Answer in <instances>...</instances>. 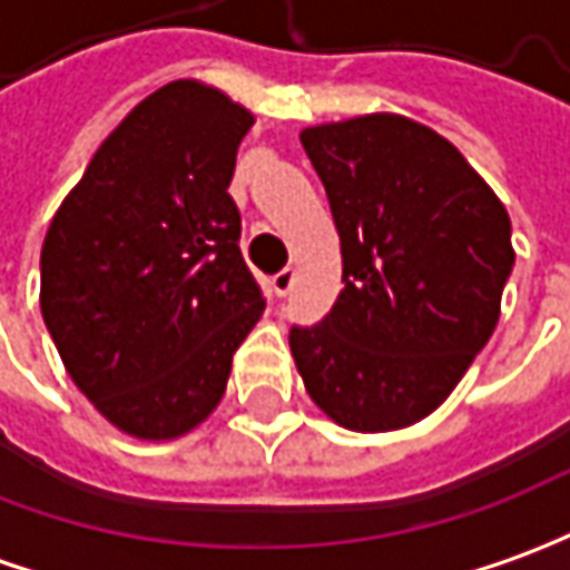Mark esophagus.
<instances>
[{"instance_id":"obj_1","label":"esophagus","mask_w":570,"mask_h":570,"mask_svg":"<svg viewBox=\"0 0 570 570\" xmlns=\"http://www.w3.org/2000/svg\"><path fill=\"white\" fill-rule=\"evenodd\" d=\"M293 284H296V271L293 268L277 271V274L271 277V286H274V293H277V296H289Z\"/></svg>"}]
</instances>
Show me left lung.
<instances>
[{"mask_svg": "<svg viewBox=\"0 0 570 570\" xmlns=\"http://www.w3.org/2000/svg\"><path fill=\"white\" fill-rule=\"evenodd\" d=\"M299 139L331 199L346 281L331 315L289 334L305 393L346 431L412 428L497 331L514 265L509 212L446 137L396 111Z\"/></svg>", "mask_w": 570, "mask_h": 570, "instance_id": "8db88e82", "label": "left lung"}]
</instances>
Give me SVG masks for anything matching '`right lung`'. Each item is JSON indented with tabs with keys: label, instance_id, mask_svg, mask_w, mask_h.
I'll return each mask as SVG.
<instances>
[{
	"label": "right lung",
	"instance_id": "add662e5",
	"mask_svg": "<svg viewBox=\"0 0 570 570\" xmlns=\"http://www.w3.org/2000/svg\"><path fill=\"white\" fill-rule=\"evenodd\" d=\"M253 124L212 83H165L102 139L46 230L42 321L77 390L134 440L196 431L265 312L227 193Z\"/></svg>",
	"mask_w": 570,
	"mask_h": 570
}]
</instances>
